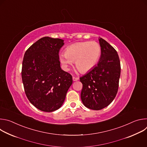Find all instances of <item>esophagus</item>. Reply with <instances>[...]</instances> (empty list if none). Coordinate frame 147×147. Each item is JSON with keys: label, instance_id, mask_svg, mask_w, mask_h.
Masks as SVG:
<instances>
[{"label": "esophagus", "instance_id": "1", "mask_svg": "<svg viewBox=\"0 0 147 147\" xmlns=\"http://www.w3.org/2000/svg\"><path fill=\"white\" fill-rule=\"evenodd\" d=\"M79 80V78L78 77H73V80L74 81H77Z\"/></svg>", "mask_w": 147, "mask_h": 147}]
</instances>
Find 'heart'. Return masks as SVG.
Instances as JSON below:
<instances>
[{
  "label": "heart",
  "mask_w": 147,
  "mask_h": 147,
  "mask_svg": "<svg viewBox=\"0 0 147 147\" xmlns=\"http://www.w3.org/2000/svg\"><path fill=\"white\" fill-rule=\"evenodd\" d=\"M100 52V46L96 42H81L68 47L65 54H61L59 59L66 69L69 70L75 61L77 69L81 73H86L95 66Z\"/></svg>",
  "instance_id": "obj_1"
}]
</instances>
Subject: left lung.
<instances>
[{
    "mask_svg": "<svg viewBox=\"0 0 147 147\" xmlns=\"http://www.w3.org/2000/svg\"><path fill=\"white\" fill-rule=\"evenodd\" d=\"M99 42L101 53L97 65L80 78L81 100L85 107L96 111L108 107L115 99L121 70L116 51L103 39L99 38Z\"/></svg>",
    "mask_w": 147,
    "mask_h": 147,
    "instance_id": "8db88e82",
    "label": "left lung"
}]
</instances>
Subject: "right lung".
<instances>
[{
    "label": "right lung",
    "instance_id": "obj_1",
    "mask_svg": "<svg viewBox=\"0 0 147 147\" xmlns=\"http://www.w3.org/2000/svg\"><path fill=\"white\" fill-rule=\"evenodd\" d=\"M63 42L43 37L24 54L22 77L25 93L30 102L42 111L59 109L73 83L71 75L60 67L59 52Z\"/></svg>",
    "mask_w": 147,
    "mask_h": 147
}]
</instances>
